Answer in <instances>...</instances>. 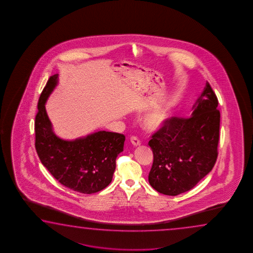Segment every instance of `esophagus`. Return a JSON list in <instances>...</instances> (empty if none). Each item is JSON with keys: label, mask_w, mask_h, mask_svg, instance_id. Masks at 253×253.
I'll list each match as a JSON object with an SVG mask.
<instances>
[{"label": "esophagus", "mask_w": 253, "mask_h": 253, "mask_svg": "<svg viewBox=\"0 0 253 253\" xmlns=\"http://www.w3.org/2000/svg\"><path fill=\"white\" fill-rule=\"evenodd\" d=\"M130 141H131V143H132L134 147L141 145V141H140V140H139L136 136H132V137L130 138Z\"/></svg>", "instance_id": "34e87169"}]
</instances>
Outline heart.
Instances as JSON below:
<instances>
[{
  "mask_svg": "<svg viewBox=\"0 0 253 253\" xmlns=\"http://www.w3.org/2000/svg\"><path fill=\"white\" fill-rule=\"evenodd\" d=\"M169 112L167 109H160L158 111L151 112L144 119V126L150 130H156L161 127L167 120L169 119Z\"/></svg>",
  "mask_w": 253,
  "mask_h": 253,
  "instance_id": "1",
  "label": "heart"
}]
</instances>
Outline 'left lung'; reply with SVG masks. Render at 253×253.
<instances>
[{
	"label": "left lung",
	"mask_w": 253,
	"mask_h": 253,
	"mask_svg": "<svg viewBox=\"0 0 253 253\" xmlns=\"http://www.w3.org/2000/svg\"><path fill=\"white\" fill-rule=\"evenodd\" d=\"M218 103L206 82L190 118L172 117L152 134L149 182L158 192L177 196L189 191L211 171L218 157Z\"/></svg>",
	"instance_id": "left-lung-1"
}]
</instances>
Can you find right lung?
Segmentation results:
<instances>
[{
  "label": "right lung",
  "mask_w": 253,
  "mask_h": 253,
  "mask_svg": "<svg viewBox=\"0 0 253 253\" xmlns=\"http://www.w3.org/2000/svg\"><path fill=\"white\" fill-rule=\"evenodd\" d=\"M58 82V74L48 79L35 117V149L43 166L64 187L93 194L112 182L116 159L124 148L125 135L97 131L67 141L56 136L45 103Z\"/></svg>",
  "instance_id": "obj_1"
}]
</instances>
